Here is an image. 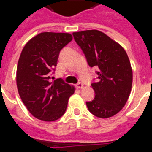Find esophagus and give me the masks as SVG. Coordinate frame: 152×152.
<instances>
[{"instance_id": "1", "label": "esophagus", "mask_w": 152, "mask_h": 152, "mask_svg": "<svg viewBox=\"0 0 152 152\" xmlns=\"http://www.w3.org/2000/svg\"><path fill=\"white\" fill-rule=\"evenodd\" d=\"M76 87L77 88V89H82L83 87H84V85H83L82 83L79 82V83H77V84H76Z\"/></svg>"}]
</instances>
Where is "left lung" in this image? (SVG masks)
Wrapping results in <instances>:
<instances>
[{"instance_id": "8db88e82", "label": "left lung", "mask_w": 152, "mask_h": 152, "mask_svg": "<svg viewBox=\"0 0 152 152\" xmlns=\"http://www.w3.org/2000/svg\"><path fill=\"white\" fill-rule=\"evenodd\" d=\"M89 66H97L99 80L91 86L95 98L86 105L99 118L112 117L124 107L130 94L133 71L124 48L99 30L72 33Z\"/></svg>"}]
</instances>
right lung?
I'll return each mask as SVG.
<instances>
[{
	"instance_id": "right-lung-1",
	"label": "right lung",
	"mask_w": 152,
	"mask_h": 152,
	"mask_svg": "<svg viewBox=\"0 0 152 152\" xmlns=\"http://www.w3.org/2000/svg\"><path fill=\"white\" fill-rule=\"evenodd\" d=\"M72 40L69 33L41 32L25 45L16 72L18 94L34 117L53 121L66 112L75 87L58 79L50 80L60 50Z\"/></svg>"
}]
</instances>
